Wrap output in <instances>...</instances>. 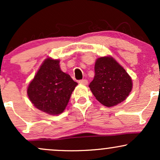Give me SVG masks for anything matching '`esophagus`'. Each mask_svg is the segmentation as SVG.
Here are the masks:
<instances>
[{"instance_id": "1", "label": "esophagus", "mask_w": 160, "mask_h": 160, "mask_svg": "<svg viewBox=\"0 0 160 160\" xmlns=\"http://www.w3.org/2000/svg\"><path fill=\"white\" fill-rule=\"evenodd\" d=\"M79 83L82 84V85H87L88 80H86V79H83V80H80V81H79Z\"/></svg>"}]
</instances>
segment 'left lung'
Here are the masks:
<instances>
[{"instance_id":"left-lung-1","label":"left lung","mask_w":160,"mask_h":160,"mask_svg":"<svg viewBox=\"0 0 160 160\" xmlns=\"http://www.w3.org/2000/svg\"><path fill=\"white\" fill-rule=\"evenodd\" d=\"M89 87L101 104L110 108L127 98L132 89V80L114 58L100 57L95 62V77Z\"/></svg>"}]
</instances>
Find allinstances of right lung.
Wrapping results in <instances>:
<instances>
[{
    "label": "right lung",
    "mask_w": 160,
    "mask_h": 160,
    "mask_svg": "<svg viewBox=\"0 0 160 160\" xmlns=\"http://www.w3.org/2000/svg\"><path fill=\"white\" fill-rule=\"evenodd\" d=\"M77 85L69 74L62 71L59 60L48 58L29 83L27 93L34 107L48 114L58 115L65 111Z\"/></svg>",
    "instance_id": "right-lung-1"
}]
</instances>
